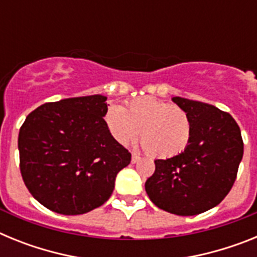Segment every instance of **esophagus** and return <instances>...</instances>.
I'll return each mask as SVG.
<instances>
[{
  "label": "esophagus",
  "mask_w": 257,
  "mask_h": 257,
  "mask_svg": "<svg viewBox=\"0 0 257 257\" xmlns=\"http://www.w3.org/2000/svg\"><path fill=\"white\" fill-rule=\"evenodd\" d=\"M140 161V157L136 156V154H133V157H131V162L133 163H138Z\"/></svg>",
  "instance_id": "34e87169"
}]
</instances>
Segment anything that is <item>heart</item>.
I'll return each mask as SVG.
<instances>
[{"instance_id":"1","label":"heart","mask_w":257,"mask_h":257,"mask_svg":"<svg viewBox=\"0 0 257 257\" xmlns=\"http://www.w3.org/2000/svg\"><path fill=\"white\" fill-rule=\"evenodd\" d=\"M104 119L109 133L122 145L134 142L140 131L144 149L157 158L184 152L192 135V122L183 108L151 96L135 99L126 109L110 105Z\"/></svg>"}]
</instances>
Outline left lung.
Masks as SVG:
<instances>
[{"instance_id":"1","label":"left lung","mask_w":257,"mask_h":257,"mask_svg":"<svg viewBox=\"0 0 257 257\" xmlns=\"http://www.w3.org/2000/svg\"><path fill=\"white\" fill-rule=\"evenodd\" d=\"M172 101L189 115V144L178 156L154 161L156 171L145 181V190L161 210L193 216L217 206L230 192L243 157V142L229 113L180 96Z\"/></svg>"}]
</instances>
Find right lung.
Masks as SVG:
<instances>
[{
	"label": "right lung",
	"mask_w": 257,
	"mask_h": 257,
	"mask_svg": "<svg viewBox=\"0 0 257 257\" xmlns=\"http://www.w3.org/2000/svg\"><path fill=\"white\" fill-rule=\"evenodd\" d=\"M106 96L69 97L29 113L20 127V172L31 194L49 210L81 215L112 196L131 154L109 133Z\"/></svg>",
	"instance_id": "1"
}]
</instances>
